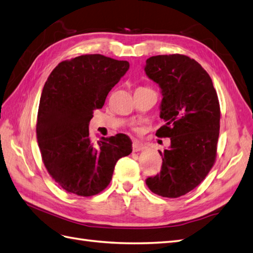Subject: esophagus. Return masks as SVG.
<instances>
[{
    "label": "esophagus",
    "instance_id": "34e87169",
    "mask_svg": "<svg viewBox=\"0 0 253 253\" xmlns=\"http://www.w3.org/2000/svg\"><path fill=\"white\" fill-rule=\"evenodd\" d=\"M145 149H146V145H145L143 142H141V141H139V140L134 141L133 144H132V150H133V152L143 151V150H145Z\"/></svg>",
    "mask_w": 253,
    "mask_h": 253
}]
</instances>
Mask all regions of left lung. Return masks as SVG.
Here are the masks:
<instances>
[{"label": "left lung", "instance_id": "obj_1", "mask_svg": "<svg viewBox=\"0 0 253 253\" xmlns=\"http://www.w3.org/2000/svg\"><path fill=\"white\" fill-rule=\"evenodd\" d=\"M144 72L162 93L158 137L170 138L160 152L161 172L145 183L157 195L177 198L194 190L213 166L220 130V104L209 74L183 55L150 57Z\"/></svg>", "mask_w": 253, "mask_h": 253}]
</instances>
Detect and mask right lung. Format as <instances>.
I'll return each mask as SVG.
<instances>
[{"instance_id": "right-lung-1", "label": "right lung", "mask_w": 253, "mask_h": 253, "mask_svg": "<svg viewBox=\"0 0 253 253\" xmlns=\"http://www.w3.org/2000/svg\"><path fill=\"white\" fill-rule=\"evenodd\" d=\"M129 69L128 61L83 55L52 70L40 99L37 136L47 171L64 191L92 196L112 179L120 158L132 151L125 133L92 141L89 122Z\"/></svg>"}]
</instances>
